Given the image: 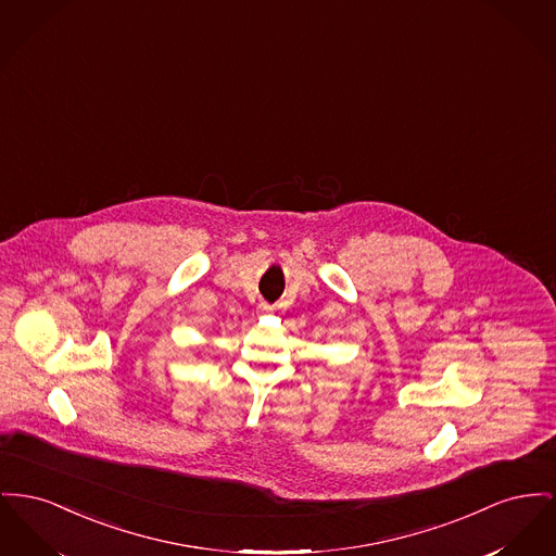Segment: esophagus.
Returning <instances> with one entry per match:
<instances>
[{
  "label": "esophagus",
  "mask_w": 556,
  "mask_h": 556,
  "mask_svg": "<svg viewBox=\"0 0 556 556\" xmlns=\"http://www.w3.org/2000/svg\"><path fill=\"white\" fill-rule=\"evenodd\" d=\"M258 311H261L262 315H268V313L273 311V306L266 304V302H262L261 306H258Z\"/></svg>",
  "instance_id": "34e87169"
}]
</instances>
